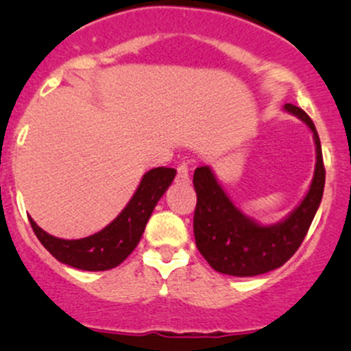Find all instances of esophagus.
<instances>
[{"label": "esophagus", "mask_w": 351, "mask_h": 351, "mask_svg": "<svg viewBox=\"0 0 351 351\" xmlns=\"http://www.w3.org/2000/svg\"><path fill=\"white\" fill-rule=\"evenodd\" d=\"M176 181H178V183H188V181H189V165H188V162H183V163L178 165Z\"/></svg>", "instance_id": "obj_1"}]
</instances>
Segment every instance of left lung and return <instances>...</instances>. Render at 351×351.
Listing matches in <instances>:
<instances>
[{
	"instance_id": "obj_1",
	"label": "left lung",
	"mask_w": 351,
	"mask_h": 351,
	"mask_svg": "<svg viewBox=\"0 0 351 351\" xmlns=\"http://www.w3.org/2000/svg\"><path fill=\"white\" fill-rule=\"evenodd\" d=\"M289 114L295 115L312 130L317 163L313 180L302 203L280 223L263 226L245 216L232 203L209 167L195 170L198 203L193 219L196 247L213 269L236 277H251L280 267L300 247L313 216L320 206L325 186V168L320 138L310 117L299 107L287 104Z\"/></svg>"
}]
</instances>
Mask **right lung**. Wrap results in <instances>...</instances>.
<instances>
[{"instance_id":"add662e5","label":"right lung","mask_w":351,"mask_h":351,"mask_svg":"<svg viewBox=\"0 0 351 351\" xmlns=\"http://www.w3.org/2000/svg\"><path fill=\"white\" fill-rule=\"evenodd\" d=\"M175 175V168L165 167L145 173L123 211L102 231L88 237L59 239L43 231L29 216L31 228L44 247L59 263L82 271H108L122 264L140 243L153 209L171 184Z\"/></svg>"}]
</instances>
